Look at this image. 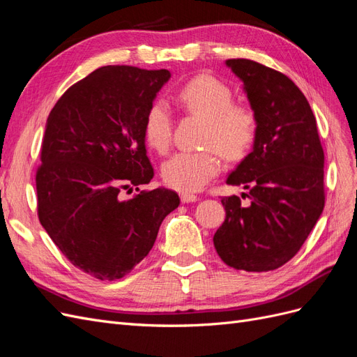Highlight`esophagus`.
Listing matches in <instances>:
<instances>
[{
  "label": "esophagus",
  "mask_w": 357,
  "mask_h": 357,
  "mask_svg": "<svg viewBox=\"0 0 357 357\" xmlns=\"http://www.w3.org/2000/svg\"><path fill=\"white\" fill-rule=\"evenodd\" d=\"M180 198H181V202H183V204L197 202V201L199 199L197 195H193V193H189V192H181V193H180Z\"/></svg>",
  "instance_id": "esophagus-1"
}]
</instances>
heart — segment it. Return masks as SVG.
Masks as SVG:
<instances>
[{
    "label": "heart",
    "instance_id": "obj_1",
    "mask_svg": "<svg viewBox=\"0 0 357 357\" xmlns=\"http://www.w3.org/2000/svg\"><path fill=\"white\" fill-rule=\"evenodd\" d=\"M228 84L202 74L189 80L177 93V104L183 110L204 119L201 152H178L162 167V178L167 186L180 192L201 190L219 174V152L229 160L245 156L257 137L259 121L253 107L234 102ZM149 147L165 153L171 146L172 116L164 101H156L146 113L143 126ZM213 149H211V147Z\"/></svg>",
    "mask_w": 357,
    "mask_h": 357
}]
</instances>
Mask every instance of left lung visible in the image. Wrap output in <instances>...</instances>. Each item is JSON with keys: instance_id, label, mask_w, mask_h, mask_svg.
I'll return each instance as SVG.
<instances>
[{"instance_id": "1", "label": "left lung", "mask_w": 357, "mask_h": 357, "mask_svg": "<svg viewBox=\"0 0 357 357\" xmlns=\"http://www.w3.org/2000/svg\"><path fill=\"white\" fill-rule=\"evenodd\" d=\"M226 66L243 80L259 129L253 152L226 180L250 202L222 197L226 219L213 241L228 266L273 271L299 252L325 207V153L305 95L287 75L250 59Z\"/></svg>"}]
</instances>
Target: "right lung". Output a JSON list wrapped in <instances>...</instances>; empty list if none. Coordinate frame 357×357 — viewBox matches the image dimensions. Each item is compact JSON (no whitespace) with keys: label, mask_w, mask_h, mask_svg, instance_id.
I'll return each instance as SVG.
<instances>
[{"label":"right lung","mask_w":357,"mask_h":357,"mask_svg":"<svg viewBox=\"0 0 357 357\" xmlns=\"http://www.w3.org/2000/svg\"><path fill=\"white\" fill-rule=\"evenodd\" d=\"M168 70L107 66L68 88L53 107L36 172L37 214L68 261L98 280L122 278L153 247L176 192L139 190L153 178L144 117ZM135 185L138 194L123 200Z\"/></svg>","instance_id":"right-lung-1"}]
</instances>
